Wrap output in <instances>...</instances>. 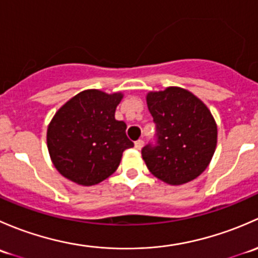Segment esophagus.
I'll return each mask as SVG.
<instances>
[{
	"label": "esophagus",
	"mask_w": 258,
	"mask_h": 258,
	"mask_svg": "<svg viewBox=\"0 0 258 258\" xmlns=\"http://www.w3.org/2000/svg\"><path fill=\"white\" fill-rule=\"evenodd\" d=\"M135 147H136V150H141L142 147H144V141L142 140H139V141L135 142Z\"/></svg>",
	"instance_id": "obj_1"
}]
</instances>
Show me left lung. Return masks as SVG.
<instances>
[{
  "label": "left lung",
  "mask_w": 258,
  "mask_h": 258,
  "mask_svg": "<svg viewBox=\"0 0 258 258\" xmlns=\"http://www.w3.org/2000/svg\"><path fill=\"white\" fill-rule=\"evenodd\" d=\"M146 101L157 130V145L142 148L150 172L172 186L199 177L217 146V124L209 107L192 92L173 86L148 92Z\"/></svg>",
  "instance_id": "left-lung-1"
}]
</instances>
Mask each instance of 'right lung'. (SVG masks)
Masks as SVG:
<instances>
[{"mask_svg":"<svg viewBox=\"0 0 258 258\" xmlns=\"http://www.w3.org/2000/svg\"><path fill=\"white\" fill-rule=\"evenodd\" d=\"M122 92L85 90L54 113L47 127V148L56 170L81 186H93L110 177L134 142L126 123L114 112Z\"/></svg>","mask_w":258,"mask_h":258,"instance_id":"obj_1","label":"right lung"}]
</instances>
